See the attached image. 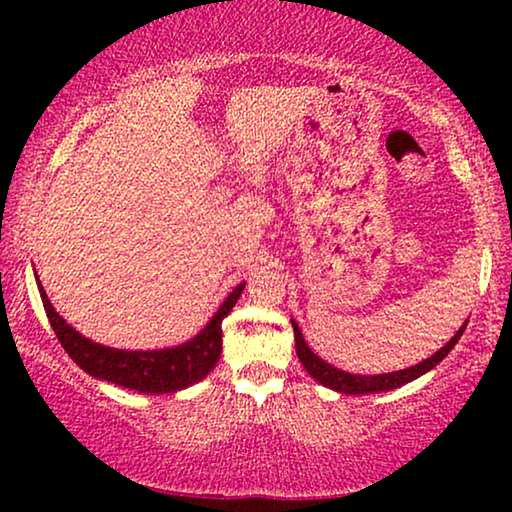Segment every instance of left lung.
I'll return each mask as SVG.
<instances>
[{
  "label": "left lung",
  "mask_w": 512,
  "mask_h": 512,
  "mask_svg": "<svg viewBox=\"0 0 512 512\" xmlns=\"http://www.w3.org/2000/svg\"><path fill=\"white\" fill-rule=\"evenodd\" d=\"M466 324H468V319H466ZM466 324L452 335L450 342H447L445 347H440L436 354H431L429 359L415 363V366L403 368V370H394V373H382V375H354V373H347V370H340V368L331 366V363L314 354L312 349L307 347V342L303 338V333H300L298 324L291 319L293 338H296V354H298L300 363L305 366L307 373H310V377H314V380H317L319 384H324V387H328V389L340 391V394H352V396L380 394V391L398 389V387H403V384H408L412 380H417V377H422L424 373H429L431 368H436L438 363L452 352L454 345H457L459 338H461V333H464Z\"/></svg>",
  "instance_id": "8db88e82"
}]
</instances>
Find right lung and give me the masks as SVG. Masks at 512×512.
Returning <instances> with one entry per match:
<instances>
[{"mask_svg": "<svg viewBox=\"0 0 512 512\" xmlns=\"http://www.w3.org/2000/svg\"><path fill=\"white\" fill-rule=\"evenodd\" d=\"M34 277H37V272H34ZM37 286L46 317L51 321L60 345L72 356V361H76V366L97 380H107L118 384V387L142 391V394H174V391L191 387L209 375V370L216 366L221 356V321L228 317L244 291V284H237L219 310L214 312V317L207 321V326L191 340L181 342L177 347L135 349L132 352V349L100 345V342L81 335L55 312L39 277Z\"/></svg>", "mask_w": 512, "mask_h": 512, "instance_id": "add662e5", "label": "right lung"}]
</instances>
